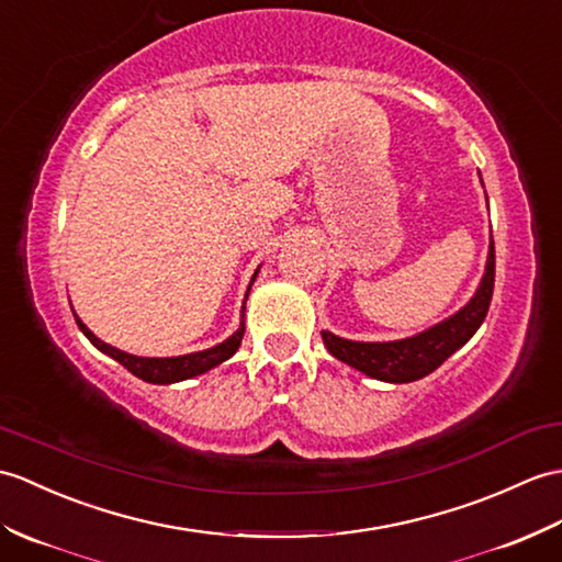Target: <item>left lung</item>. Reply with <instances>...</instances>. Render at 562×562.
Returning a JSON list of instances; mask_svg holds the SVG:
<instances>
[{
    "mask_svg": "<svg viewBox=\"0 0 562 562\" xmlns=\"http://www.w3.org/2000/svg\"><path fill=\"white\" fill-rule=\"evenodd\" d=\"M481 177V175H479ZM484 184V181H481ZM493 280H495V251H493V237L488 244V258L486 270L481 278L474 296L454 311L452 316L440 321L430 328L416 333L412 337H402V340L390 342H357L345 340L340 335H333L330 330H323V345L328 347L335 359L345 361L347 367L367 373L369 378L383 383H412L419 378L434 373L442 361L452 357L454 351L464 347L472 335L484 323L491 296H493Z\"/></svg>",
    "mask_w": 562,
    "mask_h": 562,
    "instance_id": "left-lung-1",
    "label": "left lung"
}]
</instances>
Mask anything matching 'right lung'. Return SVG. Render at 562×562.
<instances>
[{
    "label": "right lung",
    "mask_w": 562,
    "mask_h": 562,
    "mask_svg": "<svg viewBox=\"0 0 562 562\" xmlns=\"http://www.w3.org/2000/svg\"><path fill=\"white\" fill-rule=\"evenodd\" d=\"M258 270H260V266L256 268L254 278L249 282V290H246V299H249L251 284L258 278ZM244 311H246V306H241L239 328L234 330L225 342H220V345H215L211 349H203V351H191V355H181V357H136V355H128V351H122V349H116V347H112L108 342H102L100 337L93 330H88V325L76 316V311H74V318L78 323V328H81V333L102 351V355H108L114 361H120L126 371H132L136 378H140V381L155 383V385H169V383L189 381V378L201 375L205 371L220 367L222 361H227L234 355V351L239 349V345H241V337H244Z\"/></svg>",
    "instance_id": "obj_1"
}]
</instances>
